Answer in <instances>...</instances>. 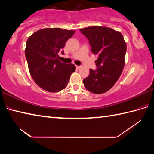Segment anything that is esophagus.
<instances>
[{"instance_id": "obj_1", "label": "esophagus", "mask_w": 154, "mask_h": 154, "mask_svg": "<svg viewBox=\"0 0 154 154\" xmlns=\"http://www.w3.org/2000/svg\"><path fill=\"white\" fill-rule=\"evenodd\" d=\"M76 66V69H80V66H77V65H76V66Z\"/></svg>"}]
</instances>
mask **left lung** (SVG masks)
<instances>
[{"label": "left lung", "mask_w": 154, "mask_h": 154, "mask_svg": "<svg viewBox=\"0 0 154 154\" xmlns=\"http://www.w3.org/2000/svg\"><path fill=\"white\" fill-rule=\"evenodd\" d=\"M80 31L89 41L91 51L98 56L95 61L97 69H90L83 84L94 94L105 93L113 86L123 71L126 43L120 32L110 28L91 26Z\"/></svg>", "instance_id": "8db88e82"}]
</instances>
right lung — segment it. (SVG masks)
Masks as SVG:
<instances>
[{"label":"right lung","mask_w":154,"mask_h":154,"mask_svg":"<svg viewBox=\"0 0 154 154\" xmlns=\"http://www.w3.org/2000/svg\"><path fill=\"white\" fill-rule=\"evenodd\" d=\"M75 30L59 28H43L33 33L26 41L25 56L31 77L42 89L57 92L66 87L71 74L75 71L72 64L58 60V53Z\"/></svg>","instance_id":"add662e5"}]
</instances>
